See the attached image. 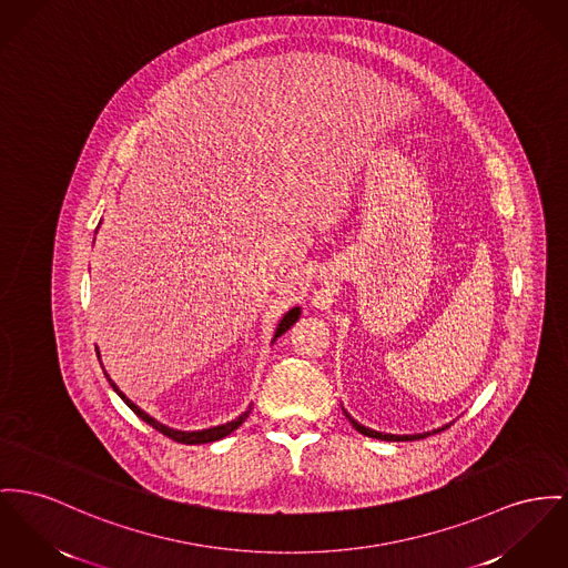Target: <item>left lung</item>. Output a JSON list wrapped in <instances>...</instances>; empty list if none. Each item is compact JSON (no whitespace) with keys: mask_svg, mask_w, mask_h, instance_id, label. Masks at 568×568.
Here are the masks:
<instances>
[{"mask_svg":"<svg viewBox=\"0 0 568 568\" xmlns=\"http://www.w3.org/2000/svg\"><path fill=\"white\" fill-rule=\"evenodd\" d=\"M344 416L348 417V422L362 433V435H366V437H375V439H381V442H414V439H424V437H428L430 433H424V435H387V433H377V430H373V428H366V426H362V424H357L353 417L348 416L346 412H344Z\"/></svg>","mask_w":568,"mask_h":568,"instance_id":"obj_1","label":"left lung"}]
</instances>
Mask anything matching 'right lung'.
I'll return each mask as SVG.
<instances>
[{
  "label": "right lung",
  "instance_id": "1",
  "mask_svg": "<svg viewBox=\"0 0 568 568\" xmlns=\"http://www.w3.org/2000/svg\"><path fill=\"white\" fill-rule=\"evenodd\" d=\"M300 314H302V310L300 307H293L282 321H280V325H277V332H275V338H280L284 332H288L291 329V325L300 318ZM273 338V341H275ZM112 383V387L115 389V394L131 407V412L135 414L138 417H142L146 424H151L154 430H159V433H163L165 437H170L172 442H179V444H187V446H195V444H211V442H217V439H222V437H226L230 435L232 430H236L247 416H250V409L245 412V414H241V416L236 417V419H232V422H227V424H222V426H215V428H206V430H193V433H185V430H174V428H168V426H163V424H159L154 417L149 416V414H144L138 405H133L118 387L114 385V381H110Z\"/></svg>",
  "mask_w": 568,
  "mask_h": 568
}]
</instances>
